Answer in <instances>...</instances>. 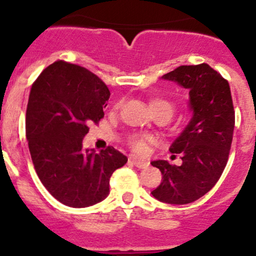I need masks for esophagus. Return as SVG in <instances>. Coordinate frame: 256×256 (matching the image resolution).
<instances>
[{
    "label": "esophagus",
    "instance_id": "34e87169",
    "mask_svg": "<svg viewBox=\"0 0 256 256\" xmlns=\"http://www.w3.org/2000/svg\"><path fill=\"white\" fill-rule=\"evenodd\" d=\"M128 162H130L131 164H134V166L140 168V169H146V168L150 165V162H147V160H143V159H138L137 156H131L130 158H128Z\"/></svg>",
    "mask_w": 256,
    "mask_h": 256
}]
</instances>
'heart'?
Here are the masks:
<instances>
[{"instance_id":"1","label":"heart","mask_w":256,"mask_h":256,"mask_svg":"<svg viewBox=\"0 0 256 256\" xmlns=\"http://www.w3.org/2000/svg\"><path fill=\"white\" fill-rule=\"evenodd\" d=\"M122 103H116L115 104V109H118ZM150 108L152 109H162V110L166 112L169 114V116L171 118L174 114V106L171 104L170 102L168 100H156L150 103ZM150 142V138L148 136H143V134H134V136H131L130 140H128V143H130L131 148L136 152V153H144L147 150V146L148 143Z\"/></svg>"}]
</instances>
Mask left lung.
I'll return each instance as SVG.
<instances>
[{"mask_svg":"<svg viewBox=\"0 0 256 256\" xmlns=\"http://www.w3.org/2000/svg\"><path fill=\"white\" fill-rule=\"evenodd\" d=\"M190 91L192 118L169 150L181 154L182 164L168 160L150 164L162 174L152 194L174 206L192 203L209 192L227 164L234 128V110L230 85L208 64L181 66L162 75Z\"/></svg>","mask_w":256,"mask_h":256,"instance_id":"obj_1","label":"left lung"}]
</instances>
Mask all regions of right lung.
<instances>
[{"label":"right lung","mask_w":256,"mask_h":256,"mask_svg":"<svg viewBox=\"0 0 256 256\" xmlns=\"http://www.w3.org/2000/svg\"><path fill=\"white\" fill-rule=\"evenodd\" d=\"M110 92L94 72L58 60L30 90L25 131L36 174L64 206H94L109 194L112 174L128 158L113 147L84 150L90 125L104 116Z\"/></svg>","instance_id":"add662e5"}]
</instances>
